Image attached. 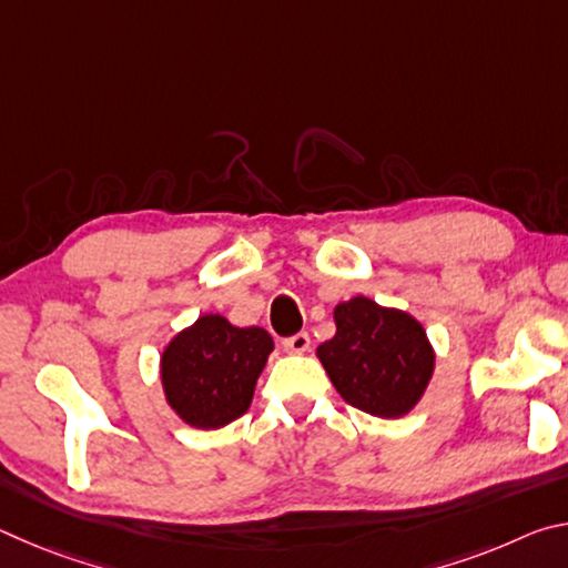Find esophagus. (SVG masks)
<instances>
[{
    "instance_id": "obj_1",
    "label": "esophagus",
    "mask_w": 568,
    "mask_h": 568,
    "mask_svg": "<svg viewBox=\"0 0 568 568\" xmlns=\"http://www.w3.org/2000/svg\"><path fill=\"white\" fill-rule=\"evenodd\" d=\"M283 348L287 353H305L307 348H311V335H307V333L291 335V338L283 341Z\"/></svg>"
}]
</instances>
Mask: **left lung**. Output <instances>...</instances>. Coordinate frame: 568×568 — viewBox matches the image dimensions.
I'll use <instances>...</instances> for the list:
<instances>
[{
    "label": "left lung",
    "mask_w": 568,
    "mask_h": 568,
    "mask_svg": "<svg viewBox=\"0 0 568 568\" xmlns=\"http://www.w3.org/2000/svg\"><path fill=\"white\" fill-rule=\"evenodd\" d=\"M333 318L335 335L318 345V358L343 400L378 418L410 413L436 365L423 325L365 295L335 305Z\"/></svg>",
    "instance_id": "obj_1"
}]
</instances>
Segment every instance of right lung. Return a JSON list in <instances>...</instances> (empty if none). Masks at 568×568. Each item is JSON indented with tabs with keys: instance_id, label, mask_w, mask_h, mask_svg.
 I'll return each instance as SVG.
<instances>
[{
	"instance_id": "right-lung-1",
	"label": "right lung",
	"mask_w": 568,
	"mask_h": 568,
	"mask_svg": "<svg viewBox=\"0 0 568 568\" xmlns=\"http://www.w3.org/2000/svg\"><path fill=\"white\" fill-rule=\"evenodd\" d=\"M271 353V333L257 325L237 328L217 313L200 315L162 351L160 378L170 408L192 428L227 426L250 408Z\"/></svg>"
}]
</instances>
